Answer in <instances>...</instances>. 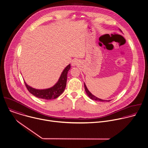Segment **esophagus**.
<instances>
[{"label":"esophagus","instance_id":"1","mask_svg":"<svg viewBox=\"0 0 148 148\" xmlns=\"http://www.w3.org/2000/svg\"><path fill=\"white\" fill-rule=\"evenodd\" d=\"M78 60H76V59H74V60H73L72 61L71 65H72L73 66H75L77 65V64H78Z\"/></svg>","mask_w":148,"mask_h":148}]
</instances>
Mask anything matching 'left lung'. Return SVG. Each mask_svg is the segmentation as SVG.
I'll use <instances>...</instances> for the list:
<instances>
[{
	"instance_id": "8db88e82",
	"label": "left lung",
	"mask_w": 148,
	"mask_h": 148,
	"mask_svg": "<svg viewBox=\"0 0 148 148\" xmlns=\"http://www.w3.org/2000/svg\"><path fill=\"white\" fill-rule=\"evenodd\" d=\"M122 32V30H121ZM84 87H85V92L87 94V95L89 96V97L90 99H91L92 100H95V101H101V102H104V101H110V100H102V99H100L97 97H96L95 96H94L92 93H91L89 90H88V89L87 88L86 86V84L84 83Z\"/></svg>"
}]
</instances>
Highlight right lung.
<instances>
[{"label": "right lung", "mask_w": 148, "mask_h": 148, "mask_svg": "<svg viewBox=\"0 0 148 148\" xmlns=\"http://www.w3.org/2000/svg\"><path fill=\"white\" fill-rule=\"evenodd\" d=\"M71 68L70 64L67 65L62 71L58 82L51 88L44 89H37L29 86L24 81L28 91L35 97L44 100L55 99L64 92L67 83V73Z\"/></svg>", "instance_id": "add662e5"}]
</instances>
